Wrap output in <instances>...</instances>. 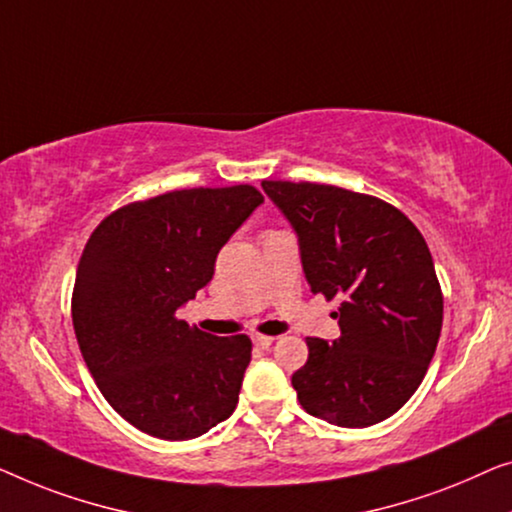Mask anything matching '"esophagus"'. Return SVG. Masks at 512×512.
Segmentation results:
<instances>
[{
	"mask_svg": "<svg viewBox=\"0 0 512 512\" xmlns=\"http://www.w3.org/2000/svg\"><path fill=\"white\" fill-rule=\"evenodd\" d=\"M253 343H255V348H269V345L273 343V336H262V334H255L253 336Z\"/></svg>",
	"mask_w": 512,
	"mask_h": 512,
	"instance_id": "obj_1",
	"label": "esophagus"
}]
</instances>
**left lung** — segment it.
I'll list each match as a JSON object with an SVG mask.
<instances>
[{
  "instance_id": "1",
  "label": "left lung",
  "mask_w": 512,
  "mask_h": 512,
  "mask_svg": "<svg viewBox=\"0 0 512 512\" xmlns=\"http://www.w3.org/2000/svg\"><path fill=\"white\" fill-rule=\"evenodd\" d=\"M299 239L311 292L338 297L336 341L306 338L292 376L306 413L371 427L413 397L436 352L443 294L417 227L383 199L336 185L264 181Z\"/></svg>"
}]
</instances>
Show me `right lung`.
Masks as SVG:
<instances>
[{
	"instance_id": "add662e5",
	"label": "right lung",
	"mask_w": 512,
	"mask_h": 512,
	"mask_svg": "<svg viewBox=\"0 0 512 512\" xmlns=\"http://www.w3.org/2000/svg\"><path fill=\"white\" fill-rule=\"evenodd\" d=\"M262 201L253 185L176 190L122 206L92 232L71 297L78 348L104 399L143 434L187 441L234 413L253 343L176 313Z\"/></svg>"
}]
</instances>
